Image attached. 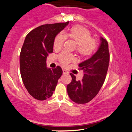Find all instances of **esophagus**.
<instances>
[{
    "mask_svg": "<svg viewBox=\"0 0 132 132\" xmlns=\"http://www.w3.org/2000/svg\"><path fill=\"white\" fill-rule=\"evenodd\" d=\"M63 73L66 74V73H68V72L66 70H65V69H63Z\"/></svg>",
    "mask_w": 132,
    "mask_h": 132,
    "instance_id": "1",
    "label": "esophagus"
}]
</instances>
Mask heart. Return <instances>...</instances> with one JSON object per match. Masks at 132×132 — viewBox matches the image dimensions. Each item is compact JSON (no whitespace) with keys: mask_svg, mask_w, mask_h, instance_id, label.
<instances>
[{"mask_svg":"<svg viewBox=\"0 0 132 132\" xmlns=\"http://www.w3.org/2000/svg\"><path fill=\"white\" fill-rule=\"evenodd\" d=\"M67 37L76 43V51L81 57H88L92 56L98 46L96 40L93 38L92 32L88 29L83 26L76 25L72 27L67 34L60 32L56 36L53 44L54 50H60ZM58 59L63 66H67L71 62L75 60L73 55L67 52L61 53L58 56Z\"/></svg>","mask_w":132,"mask_h":132,"instance_id":"b5f03b06","label":"heart"}]
</instances>
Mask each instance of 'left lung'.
<instances>
[{
	"label": "left lung",
	"instance_id": "1",
	"mask_svg": "<svg viewBox=\"0 0 132 132\" xmlns=\"http://www.w3.org/2000/svg\"><path fill=\"white\" fill-rule=\"evenodd\" d=\"M110 61L108 42L101 37L99 49L91 58L79 64V68L84 72L83 78L76 81V76L70 73L71 82L68 85L67 92L74 102L84 104L92 100L105 82Z\"/></svg>",
	"mask_w": 132,
	"mask_h": 132
}]
</instances>
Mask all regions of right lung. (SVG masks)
Returning a JSON list of instances; mask_svg holds the SVG:
<instances>
[{
  "label": "right lung",
  "mask_w": 132,
  "mask_h": 132,
  "mask_svg": "<svg viewBox=\"0 0 132 132\" xmlns=\"http://www.w3.org/2000/svg\"><path fill=\"white\" fill-rule=\"evenodd\" d=\"M68 24L69 21L44 24L26 36L20 53V71L27 92L37 100H45L52 96L63 74L59 66L47 68L46 58L53 52L55 37Z\"/></svg>",
  "instance_id": "obj_1"
}]
</instances>
